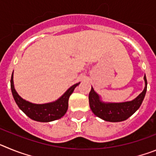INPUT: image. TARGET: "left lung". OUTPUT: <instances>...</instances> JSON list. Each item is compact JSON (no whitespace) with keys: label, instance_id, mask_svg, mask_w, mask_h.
Masks as SVG:
<instances>
[{"label":"left lung","instance_id":"1","mask_svg":"<svg viewBox=\"0 0 156 156\" xmlns=\"http://www.w3.org/2000/svg\"><path fill=\"white\" fill-rule=\"evenodd\" d=\"M145 86L144 90L136 98L124 102H105L91 87L89 94V105L96 116L108 122H122L131 116L140 108L147 90V80L144 75Z\"/></svg>","mask_w":156,"mask_h":156}]
</instances>
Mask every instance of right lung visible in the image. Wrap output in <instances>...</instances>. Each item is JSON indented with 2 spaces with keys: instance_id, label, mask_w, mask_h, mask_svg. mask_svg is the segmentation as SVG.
<instances>
[{
  "instance_id": "right-lung-1",
  "label": "right lung",
  "mask_w": 156,
  "mask_h": 156,
  "mask_svg": "<svg viewBox=\"0 0 156 156\" xmlns=\"http://www.w3.org/2000/svg\"><path fill=\"white\" fill-rule=\"evenodd\" d=\"M80 83H78L70 87L61 97L55 101L45 104H34L23 99L17 93L14 86L13 73L11 78L12 93L19 108L33 120L42 122H51L58 119L66 113L69 106V98L74 89Z\"/></svg>"
}]
</instances>
